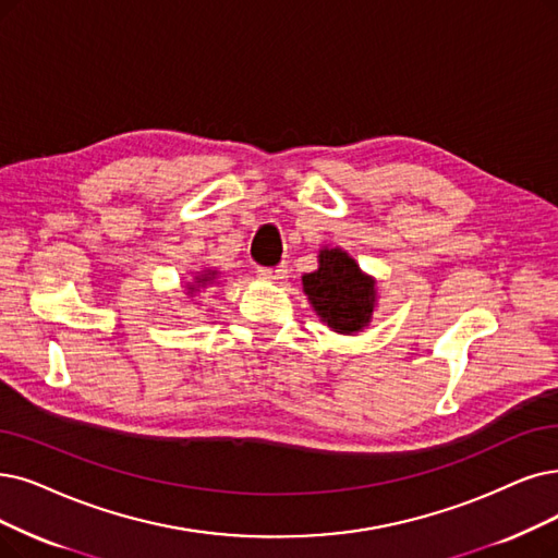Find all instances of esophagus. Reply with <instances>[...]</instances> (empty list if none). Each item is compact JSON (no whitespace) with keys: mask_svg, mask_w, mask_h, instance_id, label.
Listing matches in <instances>:
<instances>
[{"mask_svg":"<svg viewBox=\"0 0 558 558\" xmlns=\"http://www.w3.org/2000/svg\"><path fill=\"white\" fill-rule=\"evenodd\" d=\"M286 275H288V270H286L283 265H277V267H258V279H263V281L277 283V281H283Z\"/></svg>","mask_w":558,"mask_h":558,"instance_id":"esophagus-1","label":"esophagus"}]
</instances>
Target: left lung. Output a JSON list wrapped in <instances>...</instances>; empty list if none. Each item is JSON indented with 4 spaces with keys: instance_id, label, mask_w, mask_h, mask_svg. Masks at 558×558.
I'll return each mask as SVG.
<instances>
[{
    "instance_id": "8db88e82",
    "label": "left lung",
    "mask_w": 558,
    "mask_h": 558,
    "mask_svg": "<svg viewBox=\"0 0 558 558\" xmlns=\"http://www.w3.org/2000/svg\"><path fill=\"white\" fill-rule=\"evenodd\" d=\"M375 283L341 247H323L318 270L302 275V291L320 323L345 337L368 327L377 306Z\"/></svg>"
}]
</instances>
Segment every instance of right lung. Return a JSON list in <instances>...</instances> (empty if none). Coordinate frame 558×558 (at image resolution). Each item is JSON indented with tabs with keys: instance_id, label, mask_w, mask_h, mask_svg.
I'll list each match as a JSON object with an SVG mask.
<instances>
[{
	"instance_id": "add662e5",
	"label": "right lung",
	"mask_w": 558,
	"mask_h": 558,
	"mask_svg": "<svg viewBox=\"0 0 558 558\" xmlns=\"http://www.w3.org/2000/svg\"><path fill=\"white\" fill-rule=\"evenodd\" d=\"M219 275H221V272L215 270V267H204V270H198V272L194 275V279L185 283L187 295H192V293H196V291H202V288H208V286L219 283Z\"/></svg>"
}]
</instances>
